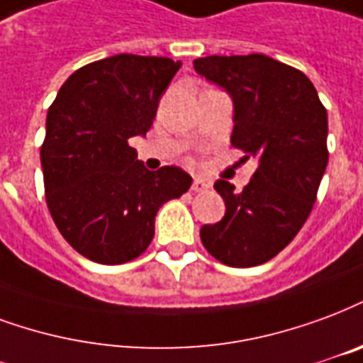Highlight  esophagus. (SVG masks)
Returning a JSON list of instances; mask_svg holds the SVG:
<instances>
[{"label":"esophagus","mask_w":363,"mask_h":363,"mask_svg":"<svg viewBox=\"0 0 363 363\" xmlns=\"http://www.w3.org/2000/svg\"><path fill=\"white\" fill-rule=\"evenodd\" d=\"M209 189V182L203 181V179H194L192 181V190L194 192H206Z\"/></svg>","instance_id":"obj_1"}]
</instances>
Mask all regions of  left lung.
Wrapping results in <instances>:
<instances>
[{
	"instance_id": "8db88e82",
	"label": "left lung",
	"mask_w": 363,
	"mask_h": 363,
	"mask_svg": "<svg viewBox=\"0 0 363 363\" xmlns=\"http://www.w3.org/2000/svg\"><path fill=\"white\" fill-rule=\"evenodd\" d=\"M194 69L233 98L230 144L257 169L236 192L216 182L225 217L200 230L203 248L230 267L269 262L302 229L329 161L327 109L304 72L262 53L209 55Z\"/></svg>"
}]
</instances>
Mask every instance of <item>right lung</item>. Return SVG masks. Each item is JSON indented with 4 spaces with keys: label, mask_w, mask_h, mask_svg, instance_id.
<instances>
[{
    "label": "right lung",
    "mask_w": 363,
    "mask_h": 363,
    "mask_svg": "<svg viewBox=\"0 0 363 363\" xmlns=\"http://www.w3.org/2000/svg\"><path fill=\"white\" fill-rule=\"evenodd\" d=\"M179 69L169 57L99 59L72 72L48 109L45 202L63 238L92 262L127 264L146 252L157 209L192 184L174 165L147 171L128 146L146 136Z\"/></svg>",
    "instance_id": "1"
}]
</instances>
